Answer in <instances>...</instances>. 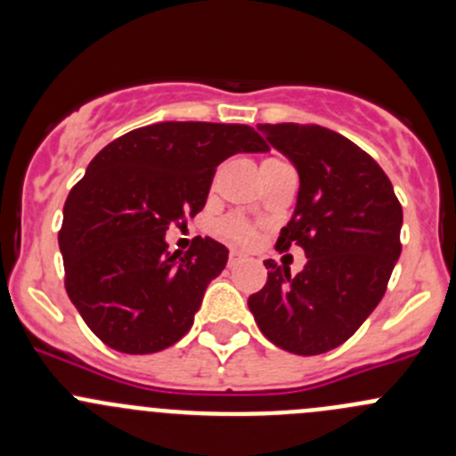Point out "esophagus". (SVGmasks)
Here are the masks:
<instances>
[{
    "mask_svg": "<svg viewBox=\"0 0 456 456\" xmlns=\"http://www.w3.org/2000/svg\"><path fill=\"white\" fill-rule=\"evenodd\" d=\"M245 260V254H240V251H229V266H236V265H240V262Z\"/></svg>",
    "mask_w": 456,
    "mask_h": 456,
    "instance_id": "obj_1",
    "label": "esophagus"
}]
</instances>
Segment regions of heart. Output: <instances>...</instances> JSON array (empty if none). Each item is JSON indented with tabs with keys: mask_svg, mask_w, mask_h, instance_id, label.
Here are the masks:
<instances>
[{
	"mask_svg": "<svg viewBox=\"0 0 456 456\" xmlns=\"http://www.w3.org/2000/svg\"><path fill=\"white\" fill-rule=\"evenodd\" d=\"M280 163H287L284 159H280V156H266L265 160H262V167H266V165H280ZM216 232H218L220 238H224V240L229 242H236V245H254L256 242V227L251 223H247L245 218H240V216H227V218L220 220L218 224H216Z\"/></svg>",
	"mask_w": 456,
	"mask_h": 456,
	"instance_id": "1",
	"label": "heart"
}]
</instances>
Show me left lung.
Wrapping results in <instances>:
<instances>
[{"label": "left lung", "mask_w": 456, "mask_h": 456, "mask_svg": "<svg viewBox=\"0 0 456 456\" xmlns=\"http://www.w3.org/2000/svg\"><path fill=\"white\" fill-rule=\"evenodd\" d=\"M257 130L300 174L275 249L297 245L309 260L297 275L266 260V284L249 309L275 346L320 355L346 342L384 297L402 254V205L377 160L346 136L314 123Z\"/></svg>", "instance_id": "8db88e82"}]
</instances>
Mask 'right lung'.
Wrapping results in <instances>:
<instances>
[{"instance_id": "1", "label": "right lung", "mask_w": 456, "mask_h": 456, "mask_svg": "<svg viewBox=\"0 0 456 456\" xmlns=\"http://www.w3.org/2000/svg\"><path fill=\"white\" fill-rule=\"evenodd\" d=\"M266 150L249 126L165 121L118 136L92 159L63 205L59 249L68 297L101 342L147 355L191 329L229 251L199 236L172 254L165 232L202 211L224 159Z\"/></svg>"}]
</instances>
